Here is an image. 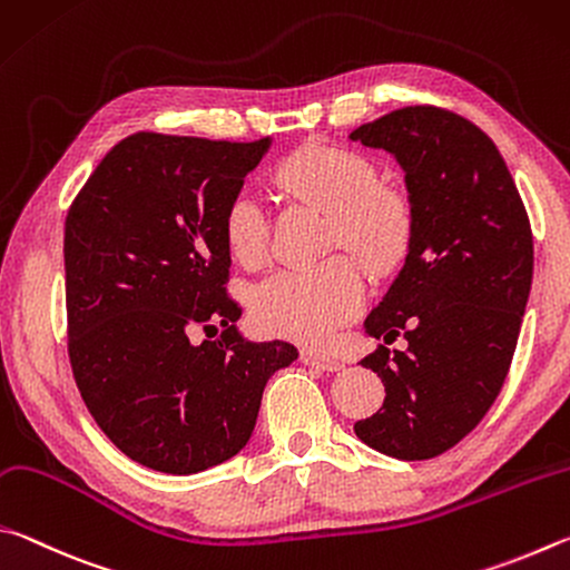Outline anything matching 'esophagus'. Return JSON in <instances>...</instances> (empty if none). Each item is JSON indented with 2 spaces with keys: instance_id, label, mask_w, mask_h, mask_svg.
<instances>
[{
  "instance_id": "esophagus-1",
  "label": "esophagus",
  "mask_w": 570,
  "mask_h": 570,
  "mask_svg": "<svg viewBox=\"0 0 570 570\" xmlns=\"http://www.w3.org/2000/svg\"><path fill=\"white\" fill-rule=\"evenodd\" d=\"M303 363L305 365H313V367H321V371H325V373H337V371H343V363L337 361V357H331V355H323V353H317V351H303Z\"/></svg>"
}]
</instances>
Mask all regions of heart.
<instances>
[{"mask_svg": "<svg viewBox=\"0 0 570 570\" xmlns=\"http://www.w3.org/2000/svg\"><path fill=\"white\" fill-rule=\"evenodd\" d=\"M295 193L331 209V243H345L371 259H385L407 233V203L377 183L371 159L331 145H307L279 167ZM225 237L245 265L263 263L269 249L265 197L253 185L235 189L225 207ZM367 273L353 255L335 253L315 263H285L259 279L253 315L263 331L295 341H327L363 311Z\"/></svg>", "mask_w": 570, "mask_h": 570, "instance_id": "1", "label": "heart"}]
</instances>
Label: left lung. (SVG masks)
Here are the masks:
<instances>
[{
    "label": "left lung",
    "instance_id": "8db88e82",
    "mask_svg": "<svg viewBox=\"0 0 570 570\" xmlns=\"http://www.w3.org/2000/svg\"><path fill=\"white\" fill-rule=\"evenodd\" d=\"M405 173L411 239L365 331L385 403L355 435L397 461H428L473 431L501 393L533 279V233L501 153L483 129L433 105L395 109L351 132Z\"/></svg>",
    "mask_w": 570,
    "mask_h": 570
}]
</instances>
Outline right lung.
I'll return each mask as SVG.
<instances>
[{
  "label": "right lung",
  "mask_w": 570,
  "mask_h": 570,
  "mask_svg": "<svg viewBox=\"0 0 570 570\" xmlns=\"http://www.w3.org/2000/svg\"><path fill=\"white\" fill-rule=\"evenodd\" d=\"M255 142L135 132L65 219L67 351L87 411L119 451L159 473L229 461L253 435L283 341L239 335L227 295L225 207L267 153ZM217 338L195 346L197 326Z\"/></svg>",
  "instance_id": "1"
}]
</instances>
